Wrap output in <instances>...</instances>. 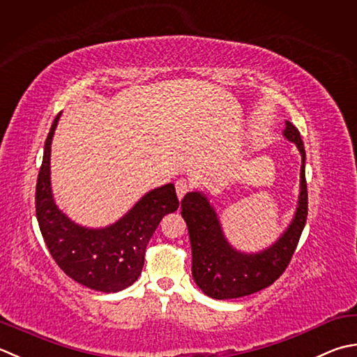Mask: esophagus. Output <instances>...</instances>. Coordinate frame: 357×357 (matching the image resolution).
Returning <instances> with one entry per match:
<instances>
[{
  "mask_svg": "<svg viewBox=\"0 0 357 357\" xmlns=\"http://www.w3.org/2000/svg\"><path fill=\"white\" fill-rule=\"evenodd\" d=\"M174 188H176L178 198L183 199L184 195H185L188 190H190V184H188L185 179H178L176 184H174Z\"/></svg>",
  "mask_w": 357,
  "mask_h": 357,
  "instance_id": "obj_1",
  "label": "esophagus"
}]
</instances>
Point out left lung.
<instances>
[{"label":"left lung","mask_w":357,"mask_h":357,"mask_svg":"<svg viewBox=\"0 0 357 357\" xmlns=\"http://www.w3.org/2000/svg\"><path fill=\"white\" fill-rule=\"evenodd\" d=\"M283 136L294 142L302 156L300 193L294 218L278 240L258 252H241L226 238L215 207L204 193L188 192L181 201V215L187 222L192 244V275L206 296L238 298L268 288L291 261L308 215V190L305 179V145L298 130L286 121Z\"/></svg>","instance_id":"1"}]
</instances>
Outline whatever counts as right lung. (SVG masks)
<instances>
[{
  "label": "right lung",
  "instance_id": "1",
  "mask_svg": "<svg viewBox=\"0 0 357 357\" xmlns=\"http://www.w3.org/2000/svg\"><path fill=\"white\" fill-rule=\"evenodd\" d=\"M60 116L54 119L46 137L35 192L41 235L55 263L74 282L94 291H122L141 275L146 244L160 220L179 206L174 185L170 183L146 192L109 226L77 225L55 204L51 187V144Z\"/></svg>",
  "mask_w": 357,
  "mask_h": 357
}]
</instances>
